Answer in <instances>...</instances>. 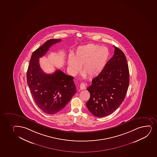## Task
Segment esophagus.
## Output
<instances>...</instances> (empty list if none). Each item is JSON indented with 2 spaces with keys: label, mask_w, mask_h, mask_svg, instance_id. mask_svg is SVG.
<instances>
[{
  "label": "esophagus",
  "mask_w": 157,
  "mask_h": 157,
  "mask_svg": "<svg viewBox=\"0 0 157 157\" xmlns=\"http://www.w3.org/2000/svg\"><path fill=\"white\" fill-rule=\"evenodd\" d=\"M80 89L81 90H83V89H86V84L85 83H81L80 85Z\"/></svg>",
  "instance_id": "1"
}]
</instances>
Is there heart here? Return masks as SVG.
<instances>
[{"instance_id": "b5f03b06", "label": "heart", "mask_w": 157, "mask_h": 157, "mask_svg": "<svg viewBox=\"0 0 157 157\" xmlns=\"http://www.w3.org/2000/svg\"><path fill=\"white\" fill-rule=\"evenodd\" d=\"M109 55L107 48L101 47L98 44L80 46L76 50L74 56H69V71L75 76L79 72L82 66L83 76L95 77L104 69Z\"/></svg>"}]
</instances>
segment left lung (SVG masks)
<instances>
[{"label":"left lung","mask_w":157,"mask_h":157,"mask_svg":"<svg viewBox=\"0 0 157 157\" xmlns=\"http://www.w3.org/2000/svg\"><path fill=\"white\" fill-rule=\"evenodd\" d=\"M114 47L113 56L87 88L90 97L86 103V107L98 117L113 113L123 102L128 88L129 73L127 59L121 49Z\"/></svg>","instance_id":"8db88e82"}]
</instances>
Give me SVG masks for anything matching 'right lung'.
Returning <instances> with one entry per match:
<instances>
[{"label": "right lung", "instance_id": "add662e5", "mask_svg": "<svg viewBox=\"0 0 157 157\" xmlns=\"http://www.w3.org/2000/svg\"><path fill=\"white\" fill-rule=\"evenodd\" d=\"M61 39H51L34 52L27 71V83L37 106L44 113L53 114L65 108L76 92L74 77L56 70L53 74L43 71L39 58L43 56L53 44Z\"/></svg>", "mask_w": 157, "mask_h": 157}]
</instances>
